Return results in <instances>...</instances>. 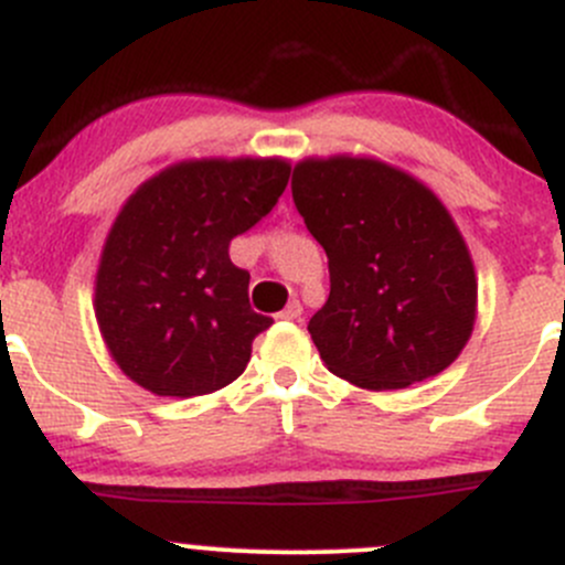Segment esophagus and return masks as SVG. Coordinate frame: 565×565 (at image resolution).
I'll list each match as a JSON object with an SVG mask.
<instances>
[{
  "mask_svg": "<svg viewBox=\"0 0 565 565\" xmlns=\"http://www.w3.org/2000/svg\"><path fill=\"white\" fill-rule=\"evenodd\" d=\"M300 317H303V306H300L298 300H292V303H289L281 315H278V319H287V322H298Z\"/></svg>",
  "mask_w": 565,
  "mask_h": 565,
  "instance_id": "1",
  "label": "esophagus"
}]
</instances>
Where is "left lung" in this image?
<instances>
[{
    "instance_id": "left-lung-1",
    "label": "left lung",
    "mask_w": 565,
    "mask_h": 565,
    "mask_svg": "<svg viewBox=\"0 0 565 565\" xmlns=\"http://www.w3.org/2000/svg\"><path fill=\"white\" fill-rule=\"evenodd\" d=\"M292 199L328 254L330 295L309 333L335 377L396 391L451 366L476 324L478 281L431 188L366 156L303 158Z\"/></svg>"
}]
</instances>
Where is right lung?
<instances>
[{"instance_id":"obj_1","label":"right lung","mask_w":565,"mask_h":565,"mask_svg":"<svg viewBox=\"0 0 565 565\" xmlns=\"http://www.w3.org/2000/svg\"><path fill=\"white\" fill-rule=\"evenodd\" d=\"M289 172L284 158H193L130 193L95 276V319L125 377L191 398L246 372L273 319L250 309L230 243L276 207Z\"/></svg>"}]
</instances>
